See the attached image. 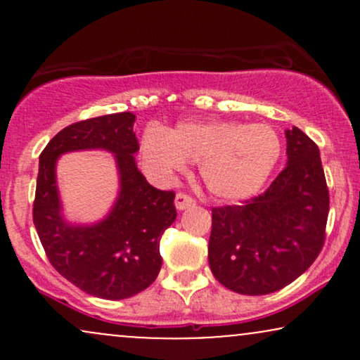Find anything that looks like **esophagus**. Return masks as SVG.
Listing matches in <instances>:
<instances>
[{"label":"esophagus","mask_w":360,"mask_h":360,"mask_svg":"<svg viewBox=\"0 0 360 360\" xmlns=\"http://www.w3.org/2000/svg\"><path fill=\"white\" fill-rule=\"evenodd\" d=\"M174 201H176L177 210H186V208H189V206H194V203H196V201H194V198L189 196V194H186V193H177Z\"/></svg>","instance_id":"esophagus-1"}]
</instances>
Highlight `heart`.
I'll list each match as a JSON object with an SVG mask.
<instances>
[{
	"label": "heart",
	"mask_w": 360,
	"mask_h": 360,
	"mask_svg": "<svg viewBox=\"0 0 360 360\" xmlns=\"http://www.w3.org/2000/svg\"><path fill=\"white\" fill-rule=\"evenodd\" d=\"M279 135L267 125L230 120L184 122L167 130L147 131L140 157L150 174L169 179L186 162L200 164V176L212 196L247 200L260 191L279 162Z\"/></svg>",
	"instance_id": "obj_1"
}]
</instances>
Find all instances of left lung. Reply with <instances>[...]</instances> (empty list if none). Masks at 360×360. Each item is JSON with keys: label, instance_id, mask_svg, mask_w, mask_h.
Instances as JSON below:
<instances>
[{"label": "left lung", "instance_id": "1", "mask_svg": "<svg viewBox=\"0 0 360 360\" xmlns=\"http://www.w3.org/2000/svg\"><path fill=\"white\" fill-rule=\"evenodd\" d=\"M286 139L288 166L266 191L242 205L212 208L210 267L238 295L279 291L323 249L330 196L320 150L296 127Z\"/></svg>", "mask_w": 360, "mask_h": 360}]
</instances>
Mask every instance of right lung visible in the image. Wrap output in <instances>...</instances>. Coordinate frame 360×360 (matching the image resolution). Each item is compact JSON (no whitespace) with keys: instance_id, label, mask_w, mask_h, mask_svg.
Returning a JSON list of instances; mask_svg holds the SVG:
<instances>
[{"instance_id":"obj_1","label":"right lung","mask_w":360,"mask_h":360,"mask_svg":"<svg viewBox=\"0 0 360 360\" xmlns=\"http://www.w3.org/2000/svg\"><path fill=\"white\" fill-rule=\"evenodd\" d=\"M134 122L128 111L82 120L60 130L40 154L34 223L45 255L62 278L103 300L130 298L154 283L162 266L160 238L176 220L174 191L150 186L137 169ZM84 148L114 152L122 188L108 219L74 227L60 217L55 162L60 153Z\"/></svg>"}]
</instances>
